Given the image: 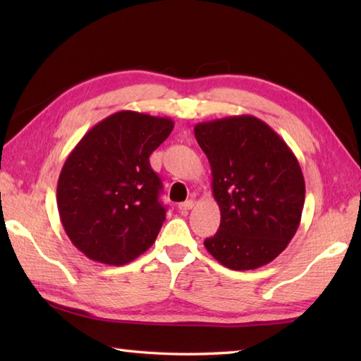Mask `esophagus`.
Segmentation results:
<instances>
[{"label": "esophagus", "mask_w": 361, "mask_h": 361, "mask_svg": "<svg viewBox=\"0 0 361 361\" xmlns=\"http://www.w3.org/2000/svg\"><path fill=\"white\" fill-rule=\"evenodd\" d=\"M194 204H195L194 200H186V202H183V203L178 204V209H180L181 212H188L189 209L194 208Z\"/></svg>", "instance_id": "1"}]
</instances>
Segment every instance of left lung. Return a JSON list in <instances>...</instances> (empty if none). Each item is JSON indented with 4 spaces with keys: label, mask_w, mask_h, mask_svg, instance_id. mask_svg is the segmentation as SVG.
<instances>
[{
    "label": "left lung",
    "mask_w": 361,
    "mask_h": 361,
    "mask_svg": "<svg viewBox=\"0 0 361 361\" xmlns=\"http://www.w3.org/2000/svg\"><path fill=\"white\" fill-rule=\"evenodd\" d=\"M194 133L209 159L221 216L206 250L237 271L270 264L301 224L305 183L295 153L251 114L200 122Z\"/></svg>",
    "instance_id": "1"
}]
</instances>
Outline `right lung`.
Returning a JSON list of instances; mask_svg holds the SVG:
<instances>
[{
    "label": "right lung",
    "mask_w": 361,
    "mask_h": 361,
    "mask_svg": "<svg viewBox=\"0 0 361 361\" xmlns=\"http://www.w3.org/2000/svg\"><path fill=\"white\" fill-rule=\"evenodd\" d=\"M173 128L171 118L122 110L88 130L57 181L66 235L88 259L126 265L157 240L166 209L149 157Z\"/></svg>",
    "instance_id": "add662e5"
}]
</instances>
